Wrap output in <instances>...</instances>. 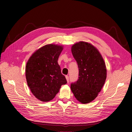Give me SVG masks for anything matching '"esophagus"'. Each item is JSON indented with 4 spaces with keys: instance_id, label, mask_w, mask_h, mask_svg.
<instances>
[{
    "instance_id": "34e87169",
    "label": "esophagus",
    "mask_w": 132,
    "mask_h": 132,
    "mask_svg": "<svg viewBox=\"0 0 132 132\" xmlns=\"http://www.w3.org/2000/svg\"><path fill=\"white\" fill-rule=\"evenodd\" d=\"M66 79L67 80V82H68V83L69 82V77L68 75H66Z\"/></svg>"
}]
</instances>
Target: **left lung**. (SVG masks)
Here are the masks:
<instances>
[{"mask_svg":"<svg viewBox=\"0 0 132 132\" xmlns=\"http://www.w3.org/2000/svg\"><path fill=\"white\" fill-rule=\"evenodd\" d=\"M79 68V77L71 89L79 102L86 104L97 97L106 78L105 64L98 50L91 44L80 41L71 47Z\"/></svg>","mask_w":132,"mask_h":132,"instance_id":"obj_1","label":"left lung"}]
</instances>
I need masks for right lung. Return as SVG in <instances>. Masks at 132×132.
Instances as JSON below:
<instances>
[{
	"label": "right lung",
	"instance_id": "right-lung-1",
	"mask_svg": "<svg viewBox=\"0 0 132 132\" xmlns=\"http://www.w3.org/2000/svg\"><path fill=\"white\" fill-rule=\"evenodd\" d=\"M62 50V46L46 45L36 50L27 62L26 76L28 86L33 95L41 102L52 100L61 86L67 83L58 63Z\"/></svg>",
	"mask_w": 132,
	"mask_h": 132
}]
</instances>
